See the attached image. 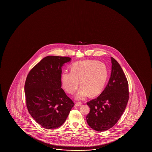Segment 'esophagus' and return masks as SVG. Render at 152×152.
I'll return each instance as SVG.
<instances>
[{
  "instance_id": "esophagus-1",
  "label": "esophagus",
  "mask_w": 152,
  "mask_h": 152,
  "mask_svg": "<svg viewBox=\"0 0 152 152\" xmlns=\"http://www.w3.org/2000/svg\"><path fill=\"white\" fill-rule=\"evenodd\" d=\"M81 105V103L80 102H76V103H75V106H80V105Z\"/></svg>"
}]
</instances>
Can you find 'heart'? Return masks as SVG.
<instances>
[{"label":"heart","instance_id":"heart-1","mask_svg":"<svg viewBox=\"0 0 152 152\" xmlns=\"http://www.w3.org/2000/svg\"><path fill=\"white\" fill-rule=\"evenodd\" d=\"M108 72L105 65L97 61H81L71 66V72L64 71L61 76L64 89L73 94L80 85L81 87L76 98L83 100L89 94L91 96L102 91L107 78Z\"/></svg>","mask_w":152,"mask_h":152}]
</instances>
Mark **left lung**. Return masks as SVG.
I'll list each match as a JSON object with an SVG mask.
<instances>
[{
	"label": "left lung",
	"mask_w": 152,
	"mask_h": 152,
	"mask_svg": "<svg viewBox=\"0 0 152 152\" xmlns=\"http://www.w3.org/2000/svg\"><path fill=\"white\" fill-rule=\"evenodd\" d=\"M112 72L108 84L96 99L87 104L90 112L88 124L96 131H104L113 127L121 118L129 100V86L120 65L111 57Z\"/></svg>",
	"instance_id": "8db88e82"
}]
</instances>
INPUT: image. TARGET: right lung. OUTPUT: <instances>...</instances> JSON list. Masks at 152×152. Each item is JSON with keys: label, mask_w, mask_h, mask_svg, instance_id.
Returning <instances> with one entry per match:
<instances>
[{"label": "right lung", "mask_w": 152, "mask_h": 152, "mask_svg": "<svg viewBox=\"0 0 152 152\" xmlns=\"http://www.w3.org/2000/svg\"><path fill=\"white\" fill-rule=\"evenodd\" d=\"M71 60L67 56H46L26 77L24 90L27 110L45 129L62 126L75 105L61 88V67Z\"/></svg>", "instance_id": "add662e5"}]
</instances>
